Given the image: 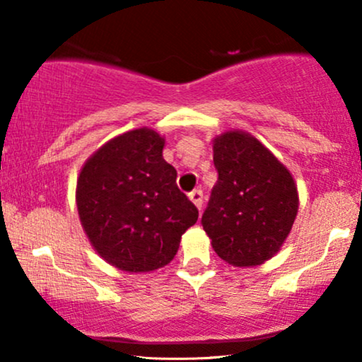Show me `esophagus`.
Segmentation results:
<instances>
[{
  "label": "esophagus",
  "mask_w": 362,
  "mask_h": 362,
  "mask_svg": "<svg viewBox=\"0 0 362 362\" xmlns=\"http://www.w3.org/2000/svg\"><path fill=\"white\" fill-rule=\"evenodd\" d=\"M189 199L194 202L195 207H197V209L201 211L202 202H204V201H202V199H204V195H202V190H199V189L197 190H192V192L189 194Z\"/></svg>",
  "instance_id": "1"
}]
</instances>
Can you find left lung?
<instances>
[{"instance_id": "obj_1", "label": "left lung", "mask_w": 362, "mask_h": 362, "mask_svg": "<svg viewBox=\"0 0 362 362\" xmlns=\"http://www.w3.org/2000/svg\"><path fill=\"white\" fill-rule=\"evenodd\" d=\"M218 182L202 214L214 252L228 264L250 267L277 253L298 213V190L288 168L250 134L214 139Z\"/></svg>"}]
</instances>
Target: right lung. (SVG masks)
Masks as SVG:
<instances>
[{
	"instance_id": "right-lung-1",
	"label": "right lung",
	"mask_w": 362,
	"mask_h": 362,
	"mask_svg": "<svg viewBox=\"0 0 362 362\" xmlns=\"http://www.w3.org/2000/svg\"><path fill=\"white\" fill-rule=\"evenodd\" d=\"M165 139L134 129L98 149L81 168L78 213L93 248L114 267L149 272L175 257L199 211L163 160Z\"/></svg>"
}]
</instances>
